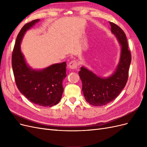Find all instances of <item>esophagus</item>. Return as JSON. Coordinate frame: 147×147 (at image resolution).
I'll return each instance as SVG.
<instances>
[{"instance_id":"34e87169","label":"esophagus","mask_w":147,"mask_h":147,"mask_svg":"<svg viewBox=\"0 0 147 147\" xmlns=\"http://www.w3.org/2000/svg\"><path fill=\"white\" fill-rule=\"evenodd\" d=\"M78 62L76 60H72L71 61L69 64V67L71 69H75L77 68L78 67Z\"/></svg>"}]
</instances>
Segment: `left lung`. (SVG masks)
Returning a JSON list of instances; mask_svg holds the SVG:
<instances>
[{
    "label": "left lung",
    "instance_id": "1",
    "mask_svg": "<svg viewBox=\"0 0 147 147\" xmlns=\"http://www.w3.org/2000/svg\"><path fill=\"white\" fill-rule=\"evenodd\" d=\"M109 23L112 32L121 46L119 63L116 70L107 78L97 76L84 67H82L78 73L82 82L84 99L94 106H102L113 101L125 87L128 79L131 54L128 49L126 34L118 25L112 22Z\"/></svg>",
    "mask_w": 147,
    "mask_h": 147
}]
</instances>
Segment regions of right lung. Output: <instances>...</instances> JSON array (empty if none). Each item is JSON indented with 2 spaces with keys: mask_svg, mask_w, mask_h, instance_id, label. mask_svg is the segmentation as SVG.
Wrapping results in <instances>:
<instances>
[{
  "mask_svg": "<svg viewBox=\"0 0 147 147\" xmlns=\"http://www.w3.org/2000/svg\"><path fill=\"white\" fill-rule=\"evenodd\" d=\"M38 19L26 23L18 35L11 57V65L17 88L32 103L52 107L60 101L63 93V81L67 76L66 63L53 64L41 70L32 69L26 64L20 48L25 32Z\"/></svg>",
  "mask_w": 147,
  "mask_h": 147,
  "instance_id": "add662e5",
  "label": "right lung"
}]
</instances>
